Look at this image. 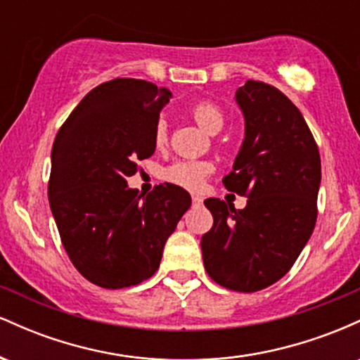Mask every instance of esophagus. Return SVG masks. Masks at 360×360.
I'll return each instance as SVG.
<instances>
[{
	"label": "esophagus",
	"instance_id": "34e87169",
	"mask_svg": "<svg viewBox=\"0 0 360 360\" xmlns=\"http://www.w3.org/2000/svg\"><path fill=\"white\" fill-rule=\"evenodd\" d=\"M201 203H203V198L198 196V194H194V196H193V205H201Z\"/></svg>",
	"mask_w": 360,
	"mask_h": 360
}]
</instances>
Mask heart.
I'll return each instance as SVG.
<instances>
[{
    "instance_id": "obj_1",
    "label": "heart",
    "mask_w": 360,
    "mask_h": 360,
    "mask_svg": "<svg viewBox=\"0 0 360 360\" xmlns=\"http://www.w3.org/2000/svg\"><path fill=\"white\" fill-rule=\"evenodd\" d=\"M193 118L208 134H218L225 125V113L212 101H198L191 108ZM169 139L167 120L160 117L154 127V142L164 147ZM213 172V166L205 160H177L162 171V179L188 191H200L206 183V177Z\"/></svg>"
}]
</instances>
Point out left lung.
I'll return each mask as SVG.
<instances>
[{"instance_id":"obj_1","label":"left lung","mask_w":360,"mask_h":360,"mask_svg":"<svg viewBox=\"0 0 360 360\" xmlns=\"http://www.w3.org/2000/svg\"><path fill=\"white\" fill-rule=\"evenodd\" d=\"M235 98L245 139L223 184L247 196V206L206 200L213 226L201 237V252L214 283L255 292L286 276L311 237L321 162L303 115L278 88L249 79Z\"/></svg>"}]
</instances>
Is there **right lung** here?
<instances>
[{"label": "right lung", "instance_id": "right-lung-1", "mask_svg": "<svg viewBox=\"0 0 360 360\" xmlns=\"http://www.w3.org/2000/svg\"><path fill=\"white\" fill-rule=\"evenodd\" d=\"M171 91L118 77L91 89L53 140L49 203L62 245L82 278L105 289L155 274L164 243L191 206L174 184L147 196L127 186L154 154V127Z\"/></svg>", "mask_w": 360, "mask_h": 360}]
</instances>
